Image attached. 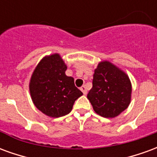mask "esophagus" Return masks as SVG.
Segmentation results:
<instances>
[{"label": "esophagus", "instance_id": "34e87169", "mask_svg": "<svg viewBox=\"0 0 157 157\" xmlns=\"http://www.w3.org/2000/svg\"><path fill=\"white\" fill-rule=\"evenodd\" d=\"M81 91L83 92V94H84V95H86V94L87 93V90H86V87L85 86H82V87H81Z\"/></svg>", "mask_w": 157, "mask_h": 157}]
</instances>
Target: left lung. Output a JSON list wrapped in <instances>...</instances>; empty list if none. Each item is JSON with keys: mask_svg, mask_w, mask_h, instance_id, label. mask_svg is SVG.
<instances>
[{"mask_svg": "<svg viewBox=\"0 0 157 157\" xmlns=\"http://www.w3.org/2000/svg\"><path fill=\"white\" fill-rule=\"evenodd\" d=\"M131 92L128 75L109 61H102L95 69L87 98L98 114L114 118L128 107Z\"/></svg>", "mask_w": 157, "mask_h": 157, "instance_id": "8db88e82", "label": "left lung"}]
</instances>
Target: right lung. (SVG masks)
I'll use <instances>...</instances> for the list:
<instances>
[{
  "instance_id": "add662e5",
  "label": "right lung",
  "mask_w": 157,
  "mask_h": 157,
  "mask_svg": "<svg viewBox=\"0 0 157 157\" xmlns=\"http://www.w3.org/2000/svg\"><path fill=\"white\" fill-rule=\"evenodd\" d=\"M66 69L60 55L54 54L42 59L31 76L33 102L39 111L52 118L68 114L75 100L83 95L74 78L65 75Z\"/></svg>"
}]
</instances>
